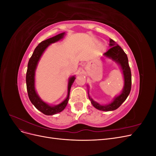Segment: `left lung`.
I'll list each match as a JSON object with an SVG mask.
<instances>
[{"instance_id":"1","label":"left lung","mask_w":156,"mask_h":156,"mask_svg":"<svg viewBox=\"0 0 156 156\" xmlns=\"http://www.w3.org/2000/svg\"><path fill=\"white\" fill-rule=\"evenodd\" d=\"M109 42V46L111 48L103 55L106 57L112 59L120 66L122 73L124 75V86L120 95L115 97L113 101L109 104L105 105H100V103L94 101L88 94V98L92 105L97 109L103 111H111L116 110V108H119L126 100L127 96H129L131 88V73L127 55L125 53L124 50L115 43V41L110 39Z\"/></svg>"}]
</instances>
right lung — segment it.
I'll list each match as a JSON object with an SVG mask.
<instances>
[{"label": "right lung", "instance_id": "add662e5", "mask_svg": "<svg viewBox=\"0 0 156 156\" xmlns=\"http://www.w3.org/2000/svg\"><path fill=\"white\" fill-rule=\"evenodd\" d=\"M64 35L65 32H62L54 37H51V38L41 41L34 49V53L31 56L29 63H28L26 75V83L28 96H29L31 103L34 105L37 109L46 115H53L56 114V113L62 111L64 109L69 100L71 87H72V84L75 79V76L71 77L69 79L67 97L62 102H61L60 104L56 105L51 106L44 101H42L41 99L37 95L35 90V72L41 55H43L44 52L48 48V47L49 45L62 40Z\"/></svg>", "mask_w": 156, "mask_h": 156}]
</instances>
